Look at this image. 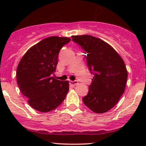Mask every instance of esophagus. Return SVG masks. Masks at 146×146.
<instances>
[{
  "label": "esophagus",
  "mask_w": 146,
  "mask_h": 146,
  "mask_svg": "<svg viewBox=\"0 0 146 146\" xmlns=\"http://www.w3.org/2000/svg\"><path fill=\"white\" fill-rule=\"evenodd\" d=\"M69 84L71 85V86H75L76 84H78V81L75 80V81H70Z\"/></svg>",
  "instance_id": "34e87169"
}]
</instances>
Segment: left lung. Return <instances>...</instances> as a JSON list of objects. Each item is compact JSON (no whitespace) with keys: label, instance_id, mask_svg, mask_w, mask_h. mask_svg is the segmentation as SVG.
I'll return each mask as SVG.
<instances>
[{"label":"left lung","instance_id":"obj_1","mask_svg":"<svg viewBox=\"0 0 146 146\" xmlns=\"http://www.w3.org/2000/svg\"><path fill=\"white\" fill-rule=\"evenodd\" d=\"M86 51L87 66L93 78L88 93L82 98L85 105L96 113L113 108L125 90L128 72L119 55L100 38L90 35L71 36Z\"/></svg>","mask_w":146,"mask_h":146}]
</instances>
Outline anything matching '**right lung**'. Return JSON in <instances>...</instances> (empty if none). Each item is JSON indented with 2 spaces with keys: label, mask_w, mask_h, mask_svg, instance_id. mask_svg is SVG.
I'll return each mask as SVG.
<instances>
[{
  "label": "right lung",
  "mask_w": 146,
  "mask_h": 146,
  "mask_svg": "<svg viewBox=\"0 0 146 146\" xmlns=\"http://www.w3.org/2000/svg\"><path fill=\"white\" fill-rule=\"evenodd\" d=\"M68 38L51 36L26 52L16 71L18 86L29 104L42 113L51 111L62 103L68 89V81L51 77L56 71L58 54Z\"/></svg>",
  "instance_id": "1"
}]
</instances>
